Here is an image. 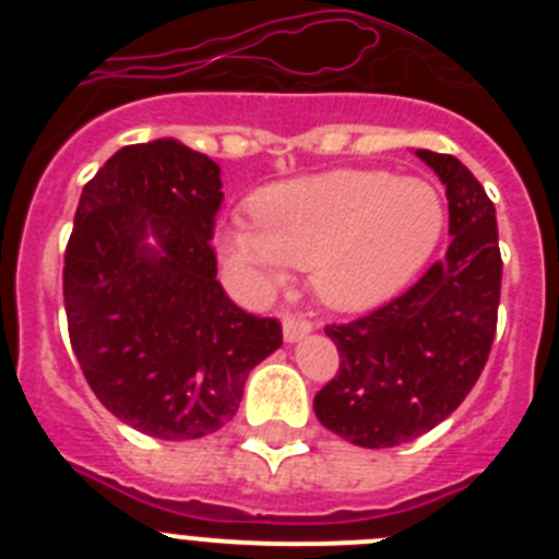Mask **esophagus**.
Listing matches in <instances>:
<instances>
[{"mask_svg": "<svg viewBox=\"0 0 559 559\" xmlns=\"http://www.w3.org/2000/svg\"><path fill=\"white\" fill-rule=\"evenodd\" d=\"M310 330H313V322H310V319H305V316H299V313H285L283 316L285 341H299L302 335H308Z\"/></svg>", "mask_w": 559, "mask_h": 559, "instance_id": "34e87169", "label": "esophagus"}]
</instances>
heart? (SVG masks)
Listing matches in <instances>:
<instances>
[{
  "label": "heart",
  "instance_id": "b5f03b06",
  "mask_svg": "<svg viewBox=\"0 0 559 559\" xmlns=\"http://www.w3.org/2000/svg\"><path fill=\"white\" fill-rule=\"evenodd\" d=\"M254 224H226L215 246L254 288L274 290L288 269L313 271L324 302L364 310L417 274L445 229L437 187L386 170H333L265 187Z\"/></svg>",
  "mask_w": 559,
  "mask_h": 559
}]
</instances>
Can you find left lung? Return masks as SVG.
Instances as JSON below:
<instances>
[{"mask_svg":"<svg viewBox=\"0 0 559 559\" xmlns=\"http://www.w3.org/2000/svg\"><path fill=\"white\" fill-rule=\"evenodd\" d=\"M448 195L445 257L392 302L324 333L338 372L313 397L328 431L360 448H394L451 417L476 386L496 338L501 249L496 206L451 153L417 151Z\"/></svg>","mask_w":559,"mask_h":559,"instance_id":"left-lung-1","label":"left lung"}]
</instances>
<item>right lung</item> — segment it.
<instances>
[{"label":"right lung","mask_w":559,"mask_h":559,"mask_svg":"<svg viewBox=\"0 0 559 559\" xmlns=\"http://www.w3.org/2000/svg\"><path fill=\"white\" fill-rule=\"evenodd\" d=\"M221 187L210 156L156 140L114 153L81 192L63 254L69 341L97 400L147 437L224 428L283 344L276 319L240 310L215 280Z\"/></svg>","instance_id":"right-lung-1"}]
</instances>
